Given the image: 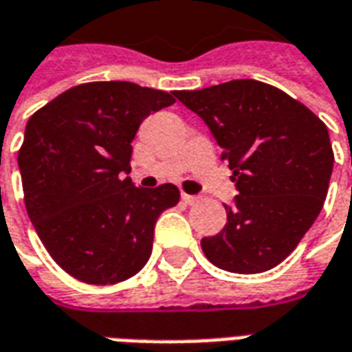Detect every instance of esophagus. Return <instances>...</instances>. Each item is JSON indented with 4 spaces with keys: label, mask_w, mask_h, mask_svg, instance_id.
<instances>
[{
    "label": "esophagus",
    "mask_w": 352,
    "mask_h": 352,
    "mask_svg": "<svg viewBox=\"0 0 352 352\" xmlns=\"http://www.w3.org/2000/svg\"><path fill=\"white\" fill-rule=\"evenodd\" d=\"M181 198H183L184 204H188V206H194V204H198L199 201L198 196H190V194H183Z\"/></svg>",
    "instance_id": "obj_1"
}]
</instances>
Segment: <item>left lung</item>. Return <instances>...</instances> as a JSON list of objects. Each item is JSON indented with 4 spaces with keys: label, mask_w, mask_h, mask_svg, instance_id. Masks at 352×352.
<instances>
[{
    "label": "left lung",
    "mask_w": 352,
    "mask_h": 352,
    "mask_svg": "<svg viewBox=\"0 0 352 352\" xmlns=\"http://www.w3.org/2000/svg\"><path fill=\"white\" fill-rule=\"evenodd\" d=\"M175 98L209 126L234 171L228 222L204 237L209 262L232 273L272 270L302 241L324 206L333 169L326 124L260 80L237 79Z\"/></svg>",
    "instance_id": "8db88e82"
}]
</instances>
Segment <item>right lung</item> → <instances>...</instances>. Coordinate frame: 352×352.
Here are the masks:
<instances>
[{"label": "right lung", "mask_w": 352, "mask_h": 352, "mask_svg": "<svg viewBox=\"0 0 352 352\" xmlns=\"http://www.w3.org/2000/svg\"><path fill=\"white\" fill-rule=\"evenodd\" d=\"M173 96L126 80L87 82L28 120L19 151L28 217L75 279L115 285L151 258L154 224L181 194L171 183L138 188L124 175L141 122Z\"/></svg>", "instance_id": "1"}]
</instances>
